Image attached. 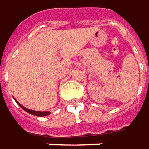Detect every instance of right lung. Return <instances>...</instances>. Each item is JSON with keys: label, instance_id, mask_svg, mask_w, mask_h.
<instances>
[{"label": "right lung", "instance_id": "right-lung-1", "mask_svg": "<svg viewBox=\"0 0 149 149\" xmlns=\"http://www.w3.org/2000/svg\"><path fill=\"white\" fill-rule=\"evenodd\" d=\"M16 102H17V104H18L22 109H23L24 111H26V112H28L29 114H31V115H33V116H48L50 114V112L49 111H34V110H29L27 108H25V107H24L23 105H21L19 103L17 100H15Z\"/></svg>", "mask_w": 149, "mask_h": 149}]
</instances>
